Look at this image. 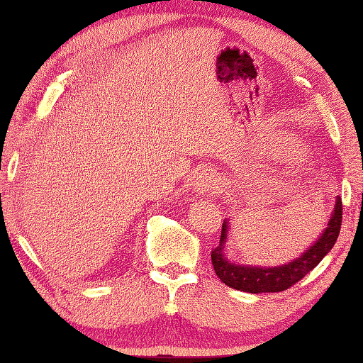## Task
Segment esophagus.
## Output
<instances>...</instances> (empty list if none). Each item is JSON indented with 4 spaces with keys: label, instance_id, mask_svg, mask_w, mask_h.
<instances>
[{
    "label": "esophagus",
    "instance_id": "1",
    "mask_svg": "<svg viewBox=\"0 0 363 363\" xmlns=\"http://www.w3.org/2000/svg\"><path fill=\"white\" fill-rule=\"evenodd\" d=\"M219 189H220V184H219L216 171H213V169L200 171V174L196 176L195 186H194V190L196 194H199V195H213V194L219 192Z\"/></svg>",
    "mask_w": 363,
    "mask_h": 363
}]
</instances>
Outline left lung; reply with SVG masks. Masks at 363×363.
Here are the masks:
<instances>
[{"label": "left lung", "instance_id": "1", "mask_svg": "<svg viewBox=\"0 0 363 363\" xmlns=\"http://www.w3.org/2000/svg\"><path fill=\"white\" fill-rule=\"evenodd\" d=\"M342 220V201L336 195L335 208L331 211L325 230L318 235L317 240L306 248L298 257L281 266H250V264H237L230 261L225 253V243L229 238V219H224L220 240L216 248L211 251V262L218 277L223 284L233 290L245 293H279L306 277L307 274L327 256L335 247L341 230Z\"/></svg>", "mask_w": 363, "mask_h": 363}]
</instances>
